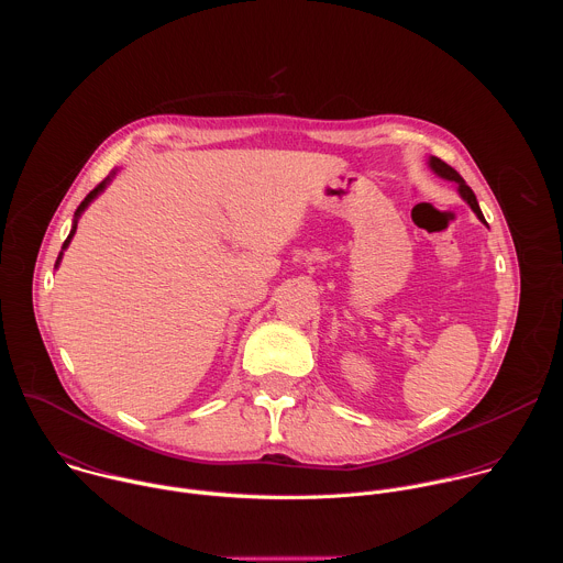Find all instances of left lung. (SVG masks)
Returning <instances> with one entry per match:
<instances>
[{
    "instance_id": "obj_1",
    "label": "left lung",
    "mask_w": 563,
    "mask_h": 563,
    "mask_svg": "<svg viewBox=\"0 0 563 563\" xmlns=\"http://www.w3.org/2000/svg\"><path fill=\"white\" fill-rule=\"evenodd\" d=\"M430 167L441 176V178H445V180H454L456 185H459V194L463 196V200L472 207V211L478 216V220H484L486 222V218H484V213H481V209H478V202H476V196H474V191L463 183V178L450 167V165H445L443 159H439V157H430Z\"/></svg>"
}]
</instances>
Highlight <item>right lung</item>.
<instances>
[{"instance_id": "right-lung-1", "label": "right lung", "mask_w": 563, "mask_h": 563, "mask_svg": "<svg viewBox=\"0 0 563 563\" xmlns=\"http://www.w3.org/2000/svg\"><path fill=\"white\" fill-rule=\"evenodd\" d=\"M104 185H107V180H104V183H100V185H98V187H96V189H93V191H91V194H89V196H87V198L82 200V205H79V207H77V211H75V224H73L70 233H68V238L64 240V245H62V250H66V247H68V243H70V238H73V233H75V229H77V216H79V213H82V211H85V209L89 207V202H91V200H93V198H96V196H98V194H100V191L104 189ZM59 258H62V254H59ZM59 258H57V263H59Z\"/></svg>"}]
</instances>
